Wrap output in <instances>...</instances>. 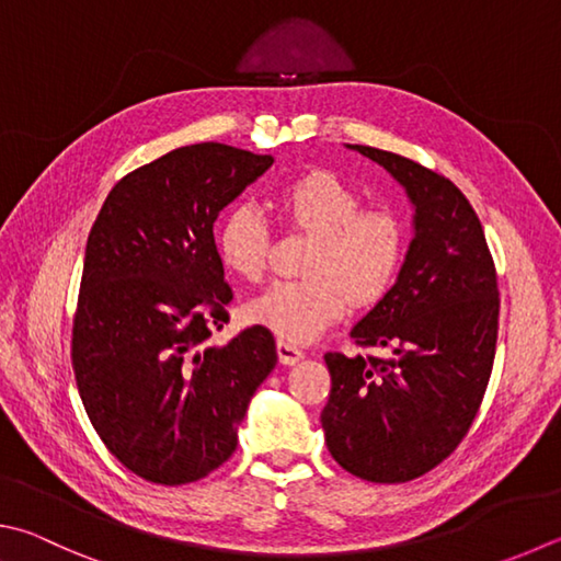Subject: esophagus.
<instances>
[{
    "label": "esophagus",
    "instance_id": "1",
    "mask_svg": "<svg viewBox=\"0 0 561 561\" xmlns=\"http://www.w3.org/2000/svg\"><path fill=\"white\" fill-rule=\"evenodd\" d=\"M277 355H279L282 365H294V363H299L304 358V351L299 348V345H294L291 341L279 339L277 341Z\"/></svg>",
    "mask_w": 561,
    "mask_h": 561
}]
</instances>
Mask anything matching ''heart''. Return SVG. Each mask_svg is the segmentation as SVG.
<instances>
[{
    "label": "heart",
    "mask_w": 561,
    "mask_h": 561,
    "mask_svg": "<svg viewBox=\"0 0 561 561\" xmlns=\"http://www.w3.org/2000/svg\"><path fill=\"white\" fill-rule=\"evenodd\" d=\"M279 218L311 232L307 277L279 279L257 294L245 313L287 341H311L348 311L378 304L392 289L407 257V226L387 208H363L360 193L333 171H307L282 186ZM272 232L262 213L238 203L216 228V250L226 270L260 279L267 267Z\"/></svg>",
    "instance_id": "obj_1"
}]
</instances>
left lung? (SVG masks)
Wrapping results in <instances>:
<instances>
[{
  "label": "left lung",
  "mask_w": 561,
  "mask_h": 561,
  "mask_svg": "<svg viewBox=\"0 0 561 561\" xmlns=\"http://www.w3.org/2000/svg\"><path fill=\"white\" fill-rule=\"evenodd\" d=\"M390 171L414 206V238L394 287L353 325L351 339L394 358L325 353L331 394L325 446L373 483L420 478L471 430L491 380L497 277L471 203L436 171L392 151L348 145Z\"/></svg>",
  "instance_id": "obj_1"
}]
</instances>
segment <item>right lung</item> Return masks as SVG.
<instances>
[{
	"label": "right lung",
	"mask_w": 561,
	"mask_h": 561,
	"mask_svg": "<svg viewBox=\"0 0 561 561\" xmlns=\"http://www.w3.org/2000/svg\"><path fill=\"white\" fill-rule=\"evenodd\" d=\"M272 161L218 141L169 151L115 183L88 236L78 392L107 451L145 481L183 485L226 463L277 365L264 325L208 343L232 301L213 222Z\"/></svg>",
	"instance_id": "add662e5"
}]
</instances>
